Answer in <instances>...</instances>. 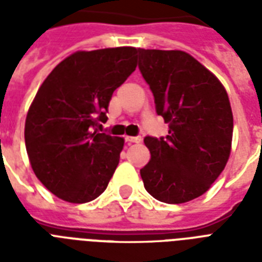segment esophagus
I'll return each mask as SVG.
<instances>
[{"instance_id": "34e87169", "label": "esophagus", "mask_w": 262, "mask_h": 262, "mask_svg": "<svg viewBox=\"0 0 262 262\" xmlns=\"http://www.w3.org/2000/svg\"><path fill=\"white\" fill-rule=\"evenodd\" d=\"M125 141L129 144L140 143V141H141V137H129V136H127V137H125Z\"/></svg>"}]
</instances>
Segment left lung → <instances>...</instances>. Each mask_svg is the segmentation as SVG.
Listing matches in <instances>:
<instances>
[{"mask_svg":"<svg viewBox=\"0 0 262 262\" xmlns=\"http://www.w3.org/2000/svg\"><path fill=\"white\" fill-rule=\"evenodd\" d=\"M139 69L168 123L166 137L147 136L151 160L140 170L154 199L182 204L204 194L223 171L232 140L228 95L213 73L181 50L139 49Z\"/></svg>","mask_w":262,"mask_h":262,"instance_id":"8db88e82","label":"left lung"}]
</instances>
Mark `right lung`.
I'll use <instances>...</instances> for the list:
<instances>
[{"label": "right lung", "instance_id": "right-lung-1", "mask_svg": "<svg viewBox=\"0 0 262 262\" xmlns=\"http://www.w3.org/2000/svg\"><path fill=\"white\" fill-rule=\"evenodd\" d=\"M135 47L77 51L53 69L26 119V148L38 179L68 203L106 190L123 139L99 133L113 92L136 71Z\"/></svg>", "mask_w": 262, "mask_h": 262}]
</instances>
